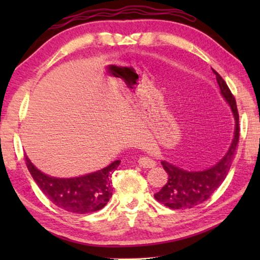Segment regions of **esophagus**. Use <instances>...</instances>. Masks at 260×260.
<instances>
[{
	"mask_svg": "<svg viewBox=\"0 0 260 260\" xmlns=\"http://www.w3.org/2000/svg\"><path fill=\"white\" fill-rule=\"evenodd\" d=\"M138 166L142 167V168H154L156 162L154 159L147 157V156H142V157L138 158Z\"/></svg>",
	"mask_w": 260,
	"mask_h": 260,
	"instance_id": "1",
	"label": "esophagus"
}]
</instances>
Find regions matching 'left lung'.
<instances>
[{
  "label": "left lung",
  "instance_id": "obj_1",
  "mask_svg": "<svg viewBox=\"0 0 260 260\" xmlns=\"http://www.w3.org/2000/svg\"><path fill=\"white\" fill-rule=\"evenodd\" d=\"M213 70V69H212ZM222 97L229 103L234 117V134L232 143L226 155L211 168L202 172H187L179 167L162 161L163 169L168 173V181L154 197L158 202L172 209H188L202 204L212 197L229 174L239 142V113L236 98L221 76L213 70Z\"/></svg>",
  "mask_w": 260,
  "mask_h": 260
}]
</instances>
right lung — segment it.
<instances>
[{"label":"right lung","instance_id":"add662e5","mask_svg":"<svg viewBox=\"0 0 260 260\" xmlns=\"http://www.w3.org/2000/svg\"><path fill=\"white\" fill-rule=\"evenodd\" d=\"M24 158L31 177L42 193L59 208L77 214L99 211L108 204L112 197L111 175L120 163L118 159L95 173L71 179H58L41 173L27 156Z\"/></svg>","mask_w":260,"mask_h":260}]
</instances>
